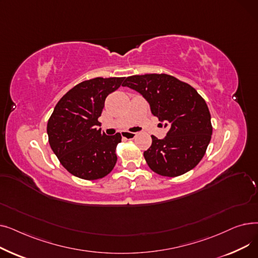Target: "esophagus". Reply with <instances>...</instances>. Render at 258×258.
<instances>
[{"label":"esophagus","instance_id":"1","mask_svg":"<svg viewBox=\"0 0 258 258\" xmlns=\"http://www.w3.org/2000/svg\"><path fill=\"white\" fill-rule=\"evenodd\" d=\"M121 136L125 138V139H128V140H132L134 139L135 137H136V133H132V132H127V131H123L121 133Z\"/></svg>","mask_w":258,"mask_h":258}]
</instances>
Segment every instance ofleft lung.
Segmentation results:
<instances>
[{
    "instance_id": "8db88e82",
    "label": "left lung",
    "mask_w": 258,
    "mask_h": 258,
    "mask_svg": "<svg viewBox=\"0 0 258 258\" xmlns=\"http://www.w3.org/2000/svg\"><path fill=\"white\" fill-rule=\"evenodd\" d=\"M122 86L139 92L153 115L169 127L164 139L152 136V145L143 154L150 168L163 177H178L195 168L212 135L204 98L190 85L168 74L133 75Z\"/></svg>"
}]
</instances>
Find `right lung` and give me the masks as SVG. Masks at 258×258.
I'll list each match as a JSON object with an SVG mask.
<instances>
[{"mask_svg":"<svg viewBox=\"0 0 258 258\" xmlns=\"http://www.w3.org/2000/svg\"><path fill=\"white\" fill-rule=\"evenodd\" d=\"M124 77H96L67 92L48 120L49 144L60 164L84 180H98L110 173L117 162L119 133L106 136L99 125L104 101Z\"/></svg>","mask_w":258,"mask_h":258,"instance_id":"add662e5","label":"right lung"}]
</instances>
